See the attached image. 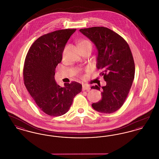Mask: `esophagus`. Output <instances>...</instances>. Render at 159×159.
Returning <instances> with one entry per match:
<instances>
[{
	"label": "esophagus",
	"mask_w": 159,
	"mask_h": 159,
	"mask_svg": "<svg viewBox=\"0 0 159 159\" xmlns=\"http://www.w3.org/2000/svg\"><path fill=\"white\" fill-rule=\"evenodd\" d=\"M90 87L89 86H83L82 87V90L83 91H89L90 90Z\"/></svg>",
	"instance_id": "1"
}]
</instances>
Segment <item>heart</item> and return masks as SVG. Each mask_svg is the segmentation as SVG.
<instances>
[{"label":"heart","mask_w":159,"mask_h":159,"mask_svg":"<svg viewBox=\"0 0 159 159\" xmlns=\"http://www.w3.org/2000/svg\"><path fill=\"white\" fill-rule=\"evenodd\" d=\"M79 46L80 48H84L89 46H92L91 42L87 40H83L79 43Z\"/></svg>","instance_id":"obj_1"}]
</instances>
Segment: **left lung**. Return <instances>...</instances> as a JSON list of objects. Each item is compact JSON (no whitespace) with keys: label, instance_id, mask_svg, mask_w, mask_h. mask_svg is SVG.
I'll list each match as a JSON object with an SVG mask.
<instances>
[{"label":"left lung","instance_id":"8db88e82","mask_svg":"<svg viewBox=\"0 0 159 159\" xmlns=\"http://www.w3.org/2000/svg\"><path fill=\"white\" fill-rule=\"evenodd\" d=\"M79 31L94 43L97 49V68L101 69L106 85L101 88L102 98L92 108L103 113L118 110L128 97L135 76V64L128 43L120 35L104 27ZM100 91V84L93 86Z\"/></svg>","mask_w":159,"mask_h":159}]
</instances>
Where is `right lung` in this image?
<instances>
[{"label": "right lung", "instance_id": "obj_1", "mask_svg": "<svg viewBox=\"0 0 159 159\" xmlns=\"http://www.w3.org/2000/svg\"><path fill=\"white\" fill-rule=\"evenodd\" d=\"M76 29L55 31L43 35L31 46L25 57L24 84L38 107L46 114L60 116L66 113L82 86L75 82L61 87L55 80V71L62 54Z\"/></svg>", "mask_w": 159, "mask_h": 159}]
</instances>
